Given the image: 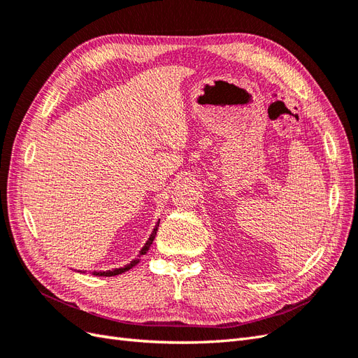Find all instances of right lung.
Masks as SVG:
<instances>
[{
    "instance_id": "obj_1",
    "label": "right lung",
    "mask_w": 358,
    "mask_h": 358,
    "mask_svg": "<svg viewBox=\"0 0 358 358\" xmlns=\"http://www.w3.org/2000/svg\"><path fill=\"white\" fill-rule=\"evenodd\" d=\"M158 225H159V221L157 222V225H155L154 231L150 233V236H149L148 242H146V243H145V246L142 248V251L138 252V258L142 257V255H145V254L149 251V248H150V245H152V242H154V239H155V236H157V231H158ZM138 258L133 259L131 263L127 264V266H124V267H119V268H112V270H106V272H92V275H95V276H116V275H121V273L127 272V270L133 268V267H134V266L138 263Z\"/></svg>"
}]
</instances>
